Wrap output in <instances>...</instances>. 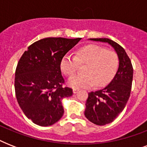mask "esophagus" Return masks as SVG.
<instances>
[{
  "label": "esophagus",
  "mask_w": 147,
  "mask_h": 147,
  "mask_svg": "<svg viewBox=\"0 0 147 147\" xmlns=\"http://www.w3.org/2000/svg\"><path fill=\"white\" fill-rule=\"evenodd\" d=\"M72 92H73V94H76V93H78V89H75V88H74V89L72 90Z\"/></svg>",
  "instance_id": "obj_1"
}]
</instances>
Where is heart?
Returning <instances> with one entry per match:
<instances>
[{
	"label": "heart",
	"instance_id": "b5f03b06",
	"mask_svg": "<svg viewBox=\"0 0 147 147\" xmlns=\"http://www.w3.org/2000/svg\"><path fill=\"white\" fill-rule=\"evenodd\" d=\"M78 65L83 67L82 75L69 78L67 84L75 89L87 88L93 86L101 87L107 85L114 78L119 66V59L114 51L97 45H87L81 47L75 57L65 55L60 62V69L65 75L72 76Z\"/></svg>",
	"mask_w": 147,
	"mask_h": 147
}]
</instances>
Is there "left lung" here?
<instances>
[{
    "instance_id": "obj_1",
    "label": "left lung",
    "mask_w": 147,
    "mask_h": 147,
    "mask_svg": "<svg viewBox=\"0 0 147 147\" xmlns=\"http://www.w3.org/2000/svg\"><path fill=\"white\" fill-rule=\"evenodd\" d=\"M92 41L107 42L118 56L119 66L111 82L100 90L88 93L85 104V116L96 125L111 123L124 109L130 98L133 81V66L123 47L107 38L90 39Z\"/></svg>"
}]
</instances>
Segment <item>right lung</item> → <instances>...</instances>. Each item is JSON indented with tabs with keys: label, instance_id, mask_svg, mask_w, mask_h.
Here are the masks:
<instances>
[{
	"label": "right lung",
	"instance_id": "right-lung-1",
	"mask_svg": "<svg viewBox=\"0 0 147 147\" xmlns=\"http://www.w3.org/2000/svg\"><path fill=\"white\" fill-rule=\"evenodd\" d=\"M80 40L42 39L30 45L19 60L15 72L16 98L26 117L36 124L53 125L64 114L61 100L71 96L72 90L62 87L60 62Z\"/></svg>",
	"mask_w": 147,
	"mask_h": 147
}]
</instances>
